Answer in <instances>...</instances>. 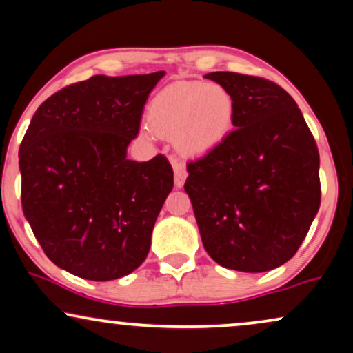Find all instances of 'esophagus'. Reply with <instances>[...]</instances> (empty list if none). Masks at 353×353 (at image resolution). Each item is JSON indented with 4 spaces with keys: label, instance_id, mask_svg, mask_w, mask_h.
<instances>
[{
    "label": "esophagus",
    "instance_id": "esophagus-1",
    "mask_svg": "<svg viewBox=\"0 0 353 353\" xmlns=\"http://www.w3.org/2000/svg\"><path fill=\"white\" fill-rule=\"evenodd\" d=\"M172 165H173V172H175V186L181 188L183 185H185V180L188 176L185 163H183L181 161H178V159H172Z\"/></svg>",
    "mask_w": 353,
    "mask_h": 353
}]
</instances>
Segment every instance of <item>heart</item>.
Masks as SVG:
<instances>
[{
    "label": "heart",
    "mask_w": 353,
    "mask_h": 353,
    "mask_svg": "<svg viewBox=\"0 0 353 353\" xmlns=\"http://www.w3.org/2000/svg\"><path fill=\"white\" fill-rule=\"evenodd\" d=\"M234 120V96L223 85L175 81L154 96L141 133L148 139L173 138L181 154L202 157L228 138Z\"/></svg>",
    "instance_id": "1"
}]
</instances>
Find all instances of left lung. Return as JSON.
Wrapping results in <instances>:
<instances>
[{
    "mask_svg": "<svg viewBox=\"0 0 353 353\" xmlns=\"http://www.w3.org/2000/svg\"><path fill=\"white\" fill-rule=\"evenodd\" d=\"M236 101L234 130L188 163L185 191L202 244L221 267L245 273L286 263L321 202L320 154L301 109L260 77L212 72Z\"/></svg>",
    "mask_w": 353,
    "mask_h": 353,
    "instance_id": "8db88e82",
    "label": "left lung"
}]
</instances>
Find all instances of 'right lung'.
<instances>
[{
  "instance_id": "obj_1",
  "label": "right lung",
  "mask_w": 353,
  "mask_h": 353,
  "mask_svg": "<svg viewBox=\"0 0 353 353\" xmlns=\"http://www.w3.org/2000/svg\"><path fill=\"white\" fill-rule=\"evenodd\" d=\"M163 75H94L50 96L28 125L23 215L46 257L75 276L110 281L148 257L173 170L162 154L130 161L127 148Z\"/></svg>"
}]
</instances>
